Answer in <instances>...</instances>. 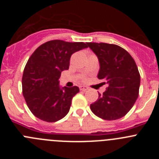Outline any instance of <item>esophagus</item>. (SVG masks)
I'll return each instance as SVG.
<instances>
[{
	"instance_id": "esophagus-1",
	"label": "esophagus",
	"mask_w": 159,
	"mask_h": 159,
	"mask_svg": "<svg viewBox=\"0 0 159 159\" xmlns=\"http://www.w3.org/2000/svg\"><path fill=\"white\" fill-rule=\"evenodd\" d=\"M88 89V87H85V86H80V91H87Z\"/></svg>"
}]
</instances>
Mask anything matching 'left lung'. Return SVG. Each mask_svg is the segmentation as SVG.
Returning <instances> with one entry per match:
<instances>
[{
    "label": "left lung",
    "instance_id": "obj_1",
    "mask_svg": "<svg viewBox=\"0 0 159 159\" xmlns=\"http://www.w3.org/2000/svg\"><path fill=\"white\" fill-rule=\"evenodd\" d=\"M99 62L98 78L108 84L102 95L90 105L95 116L105 120L123 117L139 96L140 74L134 59L123 48L106 43H88Z\"/></svg>",
    "mask_w": 159,
    "mask_h": 159
}]
</instances>
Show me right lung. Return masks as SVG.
I'll return each instance as SVG.
<instances>
[{
    "label": "right lung",
    "instance_id": "add662e5",
    "mask_svg": "<svg viewBox=\"0 0 159 159\" xmlns=\"http://www.w3.org/2000/svg\"><path fill=\"white\" fill-rule=\"evenodd\" d=\"M88 43L54 40L43 43L28 60L22 77V92L29 110L38 119L53 123L68 113L78 87L60 88L61 71L69 68L75 52L88 48Z\"/></svg>",
    "mask_w": 159,
    "mask_h": 159
}]
</instances>
